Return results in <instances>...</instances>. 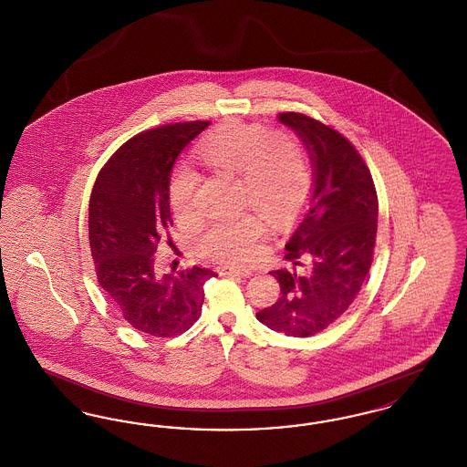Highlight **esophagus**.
I'll list each match as a JSON object with an SVG mask.
<instances>
[{
    "mask_svg": "<svg viewBox=\"0 0 467 467\" xmlns=\"http://www.w3.org/2000/svg\"><path fill=\"white\" fill-rule=\"evenodd\" d=\"M221 275H233V276H242V278H250L254 275L252 269L246 267L223 266L221 267Z\"/></svg>",
    "mask_w": 467,
    "mask_h": 467,
    "instance_id": "esophagus-1",
    "label": "esophagus"
}]
</instances>
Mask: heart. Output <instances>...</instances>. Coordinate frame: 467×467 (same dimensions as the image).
Here are the masks:
<instances>
[{
  "instance_id": "obj_1",
  "label": "heart",
  "mask_w": 467,
  "mask_h": 467,
  "mask_svg": "<svg viewBox=\"0 0 467 467\" xmlns=\"http://www.w3.org/2000/svg\"><path fill=\"white\" fill-rule=\"evenodd\" d=\"M200 159L213 171L238 177V198L267 221L289 223L310 194V168L301 143L261 124L231 120L215 128L198 147ZM198 178L180 166L168 183V201L178 223L196 219ZM266 236L263 219L244 212L210 223L201 234V254L221 263H252Z\"/></svg>"
}]
</instances>
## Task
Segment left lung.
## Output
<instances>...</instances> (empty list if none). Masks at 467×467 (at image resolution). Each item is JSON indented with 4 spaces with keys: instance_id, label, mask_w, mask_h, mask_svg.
Returning a JSON list of instances; mask_svg holds the SVG:
<instances>
[{
    "instance_id": "obj_1",
    "label": "left lung",
    "mask_w": 467,
    "mask_h": 467,
    "mask_svg": "<svg viewBox=\"0 0 467 467\" xmlns=\"http://www.w3.org/2000/svg\"><path fill=\"white\" fill-rule=\"evenodd\" d=\"M278 120L303 141L313 183L308 212L285 244V259L294 267L271 271L280 297L255 317L276 333L306 337L345 313L369 273L377 191L366 162L343 134L296 111L280 113Z\"/></svg>"
}]
</instances>
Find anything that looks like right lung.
I'll return each mask as SVG.
<instances>
[{"mask_svg": "<svg viewBox=\"0 0 467 467\" xmlns=\"http://www.w3.org/2000/svg\"><path fill=\"white\" fill-rule=\"evenodd\" d=\"M208 124L180 122L134 136L110 157L90 194L98 282L134 329L150 336L185 333L200 318L204 284L217 276L198 266L162 275L154 257L173 225L168 183L177 157Z\"/></svg>", "mask_w": 467, "mask_h": 467, "instance_id": "1", "label": "right lung"}]
</instances>
